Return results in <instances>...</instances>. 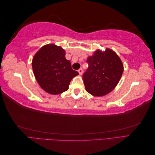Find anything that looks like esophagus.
Wrapping results in <instances>:
<instances>
[{
  "instance_id": "1",
  "label": "esophagus",
  "mask_w": 155,
  "mask_h": 155,
  "mask_svg": "<svg viewBox=\"0 0 155 155\" xmlns=\"http://www.w3.org/2000/svg\"><path fill=\"white\" fill-rule=\"evenodd\" d=\"M83 70L82 68H79L78 70V72H79V75H82L83 74Z\"/></svg>"
}]
</instances>
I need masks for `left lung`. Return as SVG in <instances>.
<instances>
[{"label":"left lung","mask_w":155,"mask_h":155,"mask_svg":"<svg viewBox=\"0 0 155 155\" xmlns=\"http://www.w3.org/2000/svg\"><path fill=\"white\" fill-rule=\"evenodd\" d=\"M87 62L88 67L83 75L87 91L94 96H103L116 87L124 72L122 62L114 51L97 50Z\"/></svg>","instance_id":"8db88e82"}]
</instances>
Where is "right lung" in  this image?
<instances>
[{
    "mask_svg": "<svg viewBox=\"0 0 155 155\" xmlns=\"http://www.w3.org/2000/svg\"><path fill=\"white\" fill-rule=\"evenodd\" d=\"M32 68L40 87L54 95L67 91L72 78L79 74L65 58V51L53 44L43 46L35 54Z\"/></svg>",
    "mask_w": 155,
    "mask_h": 155,
    "instance_id": "right-lung-1",
    "label": "right lung"
}]
</instances>
